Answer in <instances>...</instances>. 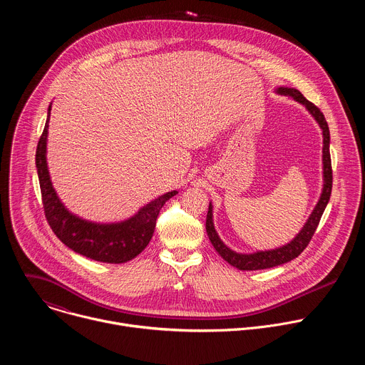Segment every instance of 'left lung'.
<instances>
[{
    "instance_id": "1",
    "label": "left lung",
    "mask_w": 365,
    "mask_h": 365,
    "mask_svg": "<svg viewBox=\"0 0 365 365\" xmlns=\"http://www.w3.org/2000/svg\"><path fill=\"white\" fill-rule=\"evenodd\" d=\"M276 93L279 95H284L289 98H293L294 101H297L299 103L307 110V113L315 118V121L319 124L321 130H322V137H324V145H322V173H324V186H322V193L321 197L317 203V206L314 207V211L309 215L306 224L302 227V230L299 231V234H296V237L279 247V248H273V250H264V251H255V252H237L234 250H231L228 245L224 244V241L220 238L215 225H214V215H212V202H210V210H207V215H206V232L207 237H210L214 248L218 251V254L225 259V262L234 267H237L238 270H264V269H272L284 263L292 262L293 258L299 257L300 252L307 247L309 241L314 237L321 217L325 211V207L329 202L331 197V190H332V168H331V154H329V127L328 123L324 117V114L321 113V110L314 106V103L309 102L297 89L294 88H287V86H279L274 89Z\"/></svg>"
}]
</instances>
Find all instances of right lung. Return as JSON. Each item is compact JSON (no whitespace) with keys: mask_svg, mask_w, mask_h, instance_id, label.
I'll return each mask as SVG.
<instances>
[{"mask_svg":"<svg viewBox=\"0 0 365 365\" xmlns=\"http://www.w3.org/2000/svg\"><path fill=\"white\" fill-rule=\"evenodd\" d=\"M51 103L47 110V120L36 150V168L40 182L44 214L50 228L56 237L72 251L95 262L121 264L137 257L150 242L155 220L163 205L178 193L168 192L148 202L128 220L111 224H101L83 220L72 214L58 196L51 183L47 168V134Z\"/></svg>","mask_w":365,"mask_h":365,"instance_id":"add662e5","label":"right lung"}]
</instances>
